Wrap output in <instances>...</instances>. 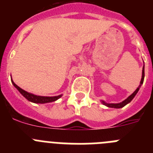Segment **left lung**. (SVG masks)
I'll return each mask as SVG.
<instances>
[{
  "label": "left lung",
  "instance_id": "left-lung-1",
  "mask_svg": "<svg viewBox=\"0 0 153 153\" xmlns=\"http://www.w3.org/2000/svg\"><path fill=\"white\" fill-rule=\"evenodd\" d=\"M144 68H145V67H144V66H143V72H142V79H141V81H140V86H138L137 89H136V90H135V91L133 92V93H132L129 97H127L125 100H123V102H119V103H107V102H106L105 101H103V100H101V102H102L103 105H105V106H107V107L116 108V109H120V108H122V107H123V106H125L126 104L129 103V102L132 100V99L134 98L135 96L136 95V93H138V91L140 90L142 84L143 83V81H144V77H145V69Z\"/></svg>",
  "mask_w": 153,
  "mask_h": 153
}]
</instances>
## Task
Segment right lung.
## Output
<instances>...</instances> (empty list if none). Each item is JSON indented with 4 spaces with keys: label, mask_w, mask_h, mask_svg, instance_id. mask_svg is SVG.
<instances>
[{
    "label": "right lung",
    "mask_w": 153,
    "mask_h": 153,
    "mask_svg": "<svg viewBox=\"0 0 153 153\" xmlns=\"http://www.w3.org/2000/svg\"><path fill=\"white\" fill-rule=\"evenodd\" d=\"M11 82L13 83V86L18 90L20 93H21V95L24 97L28 101L32 102H34V103H47V102H54V101L57 100L58 99H60L62 97V94L59 96H55V97H43V96H37L33 94V93H28V92L25 91L23 89H21V87H19L17 85H16L14 83V82L13 81V79H11Z\"/></svg>",
    "instance_id": "right-lung-1"
}]
</instances>
